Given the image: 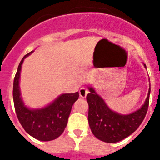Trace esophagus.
Segmentation results:
<instances>
[{
	"mask_svg": "<svg viewBox=\"0 0 160 160\" xmlns=\"http://www.w3.org/2000/svg\"><path fill=\"white\" fill-rule=\"evenodd\" d=\"M87 94H88V90L86 88H81L79 90V95H80V97L85 98L87 97Z\"/></svg>",
	"mask_w": 160,
	"mask_h": 160,
	"instance_id": "34e87169",
	"label": "esophagus"
}]
</instances>
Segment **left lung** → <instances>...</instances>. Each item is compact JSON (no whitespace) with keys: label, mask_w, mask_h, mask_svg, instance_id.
<instances>
[{"label":"left lung","mask_w":160,"mask_h":160,"mask_svg":"<svg viewBox=\"0 0 160 160\" xmlns=\"http://www.w3.org/2000/svg\"><path fill=\"white\" fill-rule=\"evenodd\" d=\"M143 65L147 69L146 65ZM149 87L143 105L128 114H119L111 110L95 90L89 87L90 93L87 96L89 105L88 122L94 136L103 142L112 143L119 142L135 132L143 121L148 111L151 84Z\"/></svg>","instance_id":"8db88e82"}]
</instances>
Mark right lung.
<instances>
[{"mask_svg": "<svg viewBox=\"0 0 160 160\" xmlns=\"http://www.w3.org/2000/svg\"><path fill=\"white\" fill-rule=\"evenodd\" d=\"M32 52L24 56L14 78L12 96L15 111L20 123L29 135L40 141L53 140L64 131L72 107L78 99L79 94L78 92L61 94L42 108L26 107L21 96L20 77L24 60Z\"/></svg>", "mask_w": 160, "mask_h": 160, "instance_id": "right-lung-1", "label": "right lung"}]
</instances>
